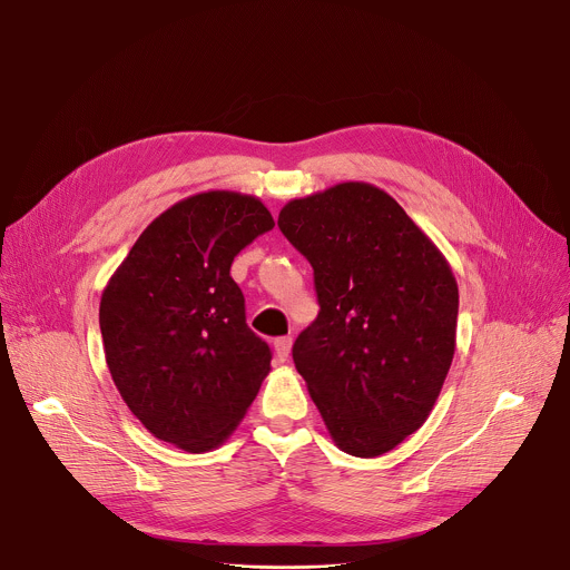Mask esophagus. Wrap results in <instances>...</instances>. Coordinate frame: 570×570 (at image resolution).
Listing matches in <instances>:
<instances>
[{"mask_svg":"<svg viewBox=\"0 0 570 570\" xmlns=\"http://www.w3.org/2000/svg\"><path fill=\"white\" fill-rule=\"evenodd\" d=\"M291 347H293V338H291V336H282V338L275 341V354H277V358H279L282 363L288 361Z\"/></svg>","mask_w":570,"mask_h":570,"instance_id":"34e87169","label":"esophagus"}]
</instances>
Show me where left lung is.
<instances>
[{"mask_svg":"<svg viewBox=\"0 0 570 570\" xmlns=\"http://www.w3.org/2000/svg\"><path fill=\"white\" fill-rule=\"evenodd\" d=\"M313 266L320 313L293 361L336 446L376 458L431 415L455 354L458 284L435 243L383 189L341 183L277 220Z\"/></svg>","mask_w":570,"mask_h":570,"instance_id":"8db88e82","label":"left lung"}]
</instances>
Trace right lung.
<instances>
[{
    "label": "right lung",
    "instance_id": "add662e5",
    "mask_svg": "<svg viewBox=\"0 0 570 570\" xmlns=\"http://www.w3.org/2000/svg\"><path fill=\"white\" fill-rule=\"evenodd\" d=\"M273 227L255 196H189L139 234L104 288L108 370L157 440L205 453L246 417L273 356L246 324V299L229 266Z\"/></svg>",
    "mask_w": 570,
    "mask_h": 570
}]
</instances>
